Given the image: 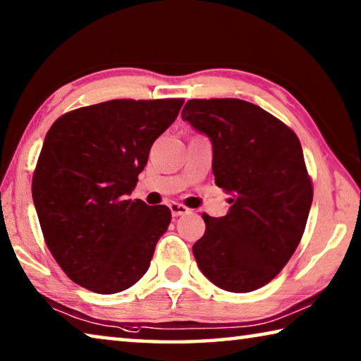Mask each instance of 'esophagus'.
I'll return each mask as SVG.
<instances>
[{
  "mask_svg": "<svg viewBox=\"0 0 361 361\" xmlns=\"http://www.w3.org/2000/svg\"><path fill=\"white\" fill-rule=\"evenodd\" d=\"M170 207V212H172L173 216H180V215H186V213H189V209L186 205L183 204H178V202H172L169 205Z\"/></svg>",
  "mask_w": 361,
  "mask_h": 361,
  "instance_id": "esophagus-1",
  "label": "esophagus"
}]
</instances>
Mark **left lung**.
<instances>
[{
	"label": "left lung",
	"mask_w": 361,
	"mask_h": 361,
	"mask_svg": "<svg viewBox=\"0 0 361 361\" xmlns=\"http://www.w3.org/2000/svg\"><path fill=\"white\" fill-rule=\"evenodd\" d=\"M181 118L210 137L215 183L232 195L228 215H202L205 232L194 258L219 288L258 290L290 261L312 205L299 138L276 116L239 99H192Z\"/></svg>",
	"instance_id": "obj_1"
}]
</instances>
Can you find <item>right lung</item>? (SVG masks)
Masks as SVG:
<instances>
[{
    "instance_id": "right-lung-1",
    "label": "right lung",
    "mask_w": 361,
    "mask_h": 361,
    "mask_svg": "<svg viewBox=\"0 0 361 361\" xmlns=\"http://www.w3.org/2000/svg\"><path fill=\"white\" fill-rule=\"evenodd\" d=\"M183 99H118L60 116L44 138L32 194L44 242L73 282L100 295L148 271L172 213L127 197Z\"/></svg>"
}]
</instances>
